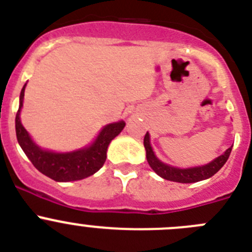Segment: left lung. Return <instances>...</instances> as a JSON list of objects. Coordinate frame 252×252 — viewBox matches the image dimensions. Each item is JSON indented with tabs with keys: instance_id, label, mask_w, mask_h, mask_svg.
I'll list each match as a JSON object with an SVG mask.
<instances>
[{
	"instance_id": "1",
	"label": "left lung",
	"mask_w": 252,
	"mask_h": 252,
	"mask_svg": "<svg viewBox=\"0 0 252 252\" xmlns=\"http://www.w3.org/2000/svg\"><path fill=\"white\" fill-rule=\"evenodd\" d=\"M144 148L145 150H147V160L148 163H149L150 168H152L155 173L158 174L159 176H161L163 179L176 183H196L200 182V180L211 178L214 174L218 173V171L224 166V164L226 163L227 159H229L230 153H231L232 149V147H230L224 154L218 157L215 160L206 164V165L196 166V168L179 169L161 163V161L155 157L154 152H153L152 147H150L149 133L145 134Z\"/></svg>"
}]
</instances>
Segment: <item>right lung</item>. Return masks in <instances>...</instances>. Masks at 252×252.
Here are the masks:
<instances>
[{
    "label": "right lung",
    "mask_w": 252,
    "mask_h": 252,
    "mask_svg": "<svg viewBox=\"0 0 252 252\" xmlns=\"http://www.w3.org/2000/svg\"><path fill=\"white\" fill-rule=\"evenodd\" d=\"M25 88L26 84L21 91L20 108L16 114V135H17L18 144L21 145L34 168L56 182H74V180L84 179L97 173L105 163L108 145L123 130L126 123L118 122V123L105 126L95 142L86 149L63 153V154L47 152L38 148L32 142L30 134L21 123L20 112L22 108L23 97H25Z\"/></svg>",
    "instance_id": "obj_1"
}]
</instances>
